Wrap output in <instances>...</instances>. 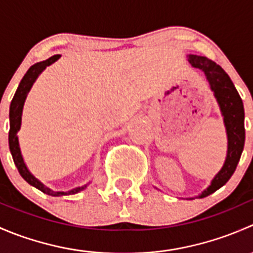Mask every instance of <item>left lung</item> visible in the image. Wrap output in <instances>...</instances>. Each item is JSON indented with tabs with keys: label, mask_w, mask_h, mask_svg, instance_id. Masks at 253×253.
Returning <instances> with one entry per match:
<instances>
[{
	"label": "left lung",
	"mask_w": 253,
	"mask_h": 253,
	"mask_svg": "<svg viewBox=\"0 0 253 253\" xmlns=\"http://www.w3.org/2000/svg\"><path fill=\"white\" fill-rule=\"evenodd\" d=\"M188 62L195 68L205 73L224 117V125L228 134V153L223 168L211 180V185L198 196L207 197L225 185L235 172L245 144V111L244 104L237 93L235 85L225 71L214 61L203 56L188 55Z\"/></svg>",
	"instance_id": "1"
}]
</instances>
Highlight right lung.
<instances>
[{"label":"right lung","instance_id":"right-lung-1","mask_svg":"<svg viewBox=\"0 0 253 253\" xmlns=\"http://www.w3.org/2000/svg\"><path fill=\"white\" fill-rule=\"evenodd\" d=\"M61 57V55H55L51 56L47 60L42 61V62H38L35 65H33L29 70L27 71V73L24 75V77L20 81L19 85H18L16 94H14L13 99L11 101V106H9V133H8V143H9V150H11L12 158H13V162L16 164L18 171H19L20 176L27 181L29 185L34 186L38 190H40L42 192L46 193L48 196H53V197H61V196H68V195H75V193L81 192L84 188L88 186V183L81 187H76L73 190L67 191V192H63V191H52L50 188L46 187L44 183L40 182L32 172L28 170L27 165H25L24 160H23L22 153H20L19 148V142H18V131L20 129V125H22V112H23V106H24V101L27 99L28 93L32 89L33 84L37 81V78L39 77L40 73L47 67V66L52 65L55 61H57Z\"/></svg>","mask_w":253,"mask_h":253}]
</instances>
